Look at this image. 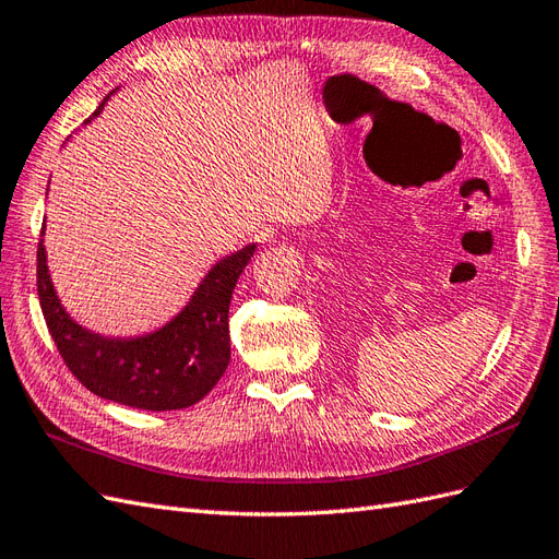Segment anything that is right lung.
<instances>
[{
  "label": "right lung",
  "instance_id": "1",
  "mask_svg": "<svg viewBox=\"0 0 559 559\" xmlns=\"http://www.w3.org/2000/svg\"><path fill=\"white\" fill-rule=\"evenodd\" d=\"M104 104L92 118L102 112ZM252 254L254 246H246L224 257L207 271L191 302L175 319L155 333L124 340L92 333L68 317L56 297L47 252L39 240V307L61 359L90 392L141 411H177L198 404L224 376L231 359L228 305L240 271L248 266Z\"/></svg>",
  "mask_w": 559,
  "mask_h": 559
}]
</instances>
